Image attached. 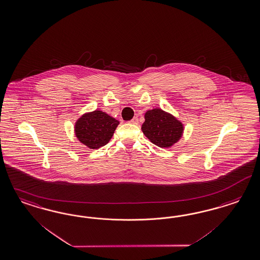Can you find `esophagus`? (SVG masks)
Masks as SVG:
<instances>
[{"mask_svg":"<svg viewBox=\"0 0 260 260\" xmlns=\"http://www.w3.org/2000/svg\"><path fill=\"white\" fill-rule=\"evenodd\" d=\"M129 122H130L131 124H138V123H139V119H138V117H134V118L131 119Z\"/></svg>","mask_w":260,"mask_h":260,"instance_id":"34e87169","label":"esophagus"}]
</instances>
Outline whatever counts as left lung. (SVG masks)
Wrapping results in <instances>:
<instances>
[{"instance_id":"8db88e82","label":"left lung","mask_w":260,"mask_h":260,"mask_svg":"<svg viewBox=\"0 0 260 260\" xmlns=\"http://www.w3.org/2000/svg\"><path fill=\"white\" fill-rule=\"evenodd\" d=\"M142 130L155 145L170 147L177 143L183 133V124L174 116L161 109L147 111Z\"/></svg>"}]
</instances>
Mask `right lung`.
Segmentation results:
<instances>
[{"label": "right lung", "instance_id": "right-lung-1", "mask_svg": "<svg viewBox=\"0 0 260 260\" xmlns=\"http://www.w3.org/2000/svg\"><path fill=\"white\" fill-rule=\"evenodd\" d=\"M119 121L102 111H93L81 116L75 123V134L82 144L96 149L109 143Z\"/></svg>", "mask_w": 260, "mask_h": 260}]
</instances>
